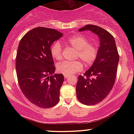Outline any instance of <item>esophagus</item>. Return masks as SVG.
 Instances as JSON below:
<instances>
[{"label":"esophagus","mask_w":134,"mask_h":134,"mask_svg":"<svg viewBox=\"0 0 134 134\" xmlns=\"http://www.w3.org/2000/svg\"><path fill=\"white\" fill-rule=\"evenodd\" d=\"M64 77H65V79H67V78L69 77V76H64Z\"/></svg>","instance_id":"esophagus-1"}]
</instances>
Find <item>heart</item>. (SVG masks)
Masks as SVG:
<instances>
[{
    "label": "heart",
    "mask_w": 134,
    "mask_h": 134,
    "mask_svg": "<svg viewBox=\"0 0 134 134\" xmlns=\"http://www.w3.org/2000/svg\"><path fill=\"white\" fill-rule=\"evenodd\" d=\"M67 43L77 50L76 59H81L86 65H91L98 56L97 46L95 44L89 43L87 38L83 35H77L72 36L67 40ZM50 52L55 59L59 60L62 58V48L59 42H55L52 44ZM82 69V64L79 61L73 62L64 61L57 66V71L65 76H71Z\"/></svg>",
    "instance_id": "b5f03b06"
}]
</instances>
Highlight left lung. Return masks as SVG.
Wrapping results in <instances>:
<instances>
[{
  "instance_id": "8db88e82",
  "label": "left lung",
  "mask_w": 134,
  "mask_h": 134,
  "mask_svg": "<svg viewBox=\"0 0 134 134\" xmlns=\"http://www.w3.org/2000/svg\"><path fill=\"white\" fill-rule=\"evenodd\" d=\"M91 31L99 38L98 56L93 65L78 76L76 95L86 105H94L102 101L110 93L116 79L119 55L113 36L102 27L87 24L79 31Z\"/></svg>"
}]
</instances>
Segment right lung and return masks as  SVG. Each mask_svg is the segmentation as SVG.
Instances as JSON below:
<instances>
[{
    "label": "right lung",
    "instance_id": "1",
    "mask_svg": "<svg viewBox=\"0 0 134 134\" xmlns=\"http://www.w3.org/2000/svg\"><path fill=\"white\" fill-rule=\"evenodd\" d=\"M62 35L54 29L35 27L18 46L16 69L20 88L30 102L43 108L54 107L59 101L64 77L54 74L50 47Z\"/></svg>",
    "mask_w": 134,
    "mask_h": 134
}]
</instances>
